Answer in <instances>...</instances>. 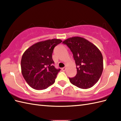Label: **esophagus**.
Returning a JSON list of instances; mask_svg holds the SVG:
<instances>
[{
    "mask_svg": "<svg viewBox=\"0 0 121 121\" xmlns=\"http://www.w3.org/2000/svg\"><path fill=\"white\" fill-rule=\"evenodd\" d=\"M62 70L63 71H65L66 70V68L65 67H64V68H62Z\"/></svg>",
    "mask_w": 121,
    "mask_h": 121,
    "instance_id": "esophagus-1",
    "label": "esophagus"
}]
</instances>
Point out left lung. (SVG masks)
<instances>
[{"mask_svg": "<svg viewBox=\"0 0 121 121\" xmlns=\"http://www.w3.org/2000/svg\"><path fill=\"white\" fill-rule=\"evenodd\" d=\"M73 55L77 74L69 78L71 83L78 88L88 89L98 81L104 69L103 57L96 46L81 37L68 38L62 42Z\"/></svg>", "mask_w": 121, "mask_h": 121, "instance_id": "obj_1", "label": "left lung"}]
</instances>
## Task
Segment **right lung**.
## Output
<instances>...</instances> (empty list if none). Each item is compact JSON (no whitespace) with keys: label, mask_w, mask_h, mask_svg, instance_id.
Returning <instances> with one entry per match:
<instances>
[{"label":"right lung","mask_w":121,"mask_h":121,"mask_svg":"<svg viewBox=\"0 0 121 121\" xmlns=\"http://www.w3.org/2000/svg\"><path fill=\"white\" fill-rule=\"evenodd\" d=\"M62 42L59 39H52L38 42L23 54L22 74L32 88L45 89L55 83L60 69L53 66L52 55L54 48Z\"/></svg>","instance_id":"1"}]
</instances>
